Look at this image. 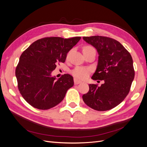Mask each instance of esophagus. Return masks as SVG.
<instances>
[{"label":"esophagus","mask_w":147,"mask_h":147,"mask_svg":"<svg viewBox=\"0 0 147 147\" xmlns=\"http://www.w3.org/2000/svg\"><path fill=\"white\" fill-rule=\"evenodd\" d=\"M74 83H75V84H80V83H82V82H81V81L78 80H77V78H75L74 79Z\"/></svg>","instance_id":"1"}]
</instances>
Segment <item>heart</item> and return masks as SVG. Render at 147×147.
<instances>
[{
	"instance_id": "heart-1",
	"label": "heart",
	"mask_w": 147,
	"mask_h": 147,
	"mask_svg": "<svg viewBox=\"0 0 147 147\" xmlns=\"http://www.w3.org/2000/svg\"><path fill=\"white\" fill-rule=\"evenodd\" d=\"M94 48L92 47L90 45L84 46L83 48V52H85L91 49ZM91 69L89 67L84 66H77L74 69L70 71V74L77 79H85L91 72Z\"/></svg>"
}]
</instances>
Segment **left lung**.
Returning <instances> with one entry per match:
<instances>
[{"mask_svg":"<svg viewBox=\"0 0 147 147\" xmlns=\"http://www.w3.org/2000/svg\"><path fill=\"white\" fill-rule=\"evenodd\" d=\"M83 39L95 47L99 54L97 67L91 78L104 80L100 86L97 84H89L90 90L83 95V100L95 110L112 109L129 92L135 75L132 56L113 38L95 35L83 37Z\"/></svg>","mask_w":147,"mask_h":147,"instance_id":"8db88e82","label":"left lung"}]
</instances>
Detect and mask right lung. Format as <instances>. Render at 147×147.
<instances>
[{
	"label": "right lung",
	"mask_w": 147,
	"mask_h": 147,
	"mask_svg": "<svg viewBox=\"0 0 147 147\" xmlns=\"http://www.w3.org/2000/svg\"><path fill=\"white\" fill-rule=\"evenodd\" d=\"M80 38H42L22 53L15 75L21 96L31 106L48 110L64 99L67 91L74 86L73 77L64 74L56 80L51 72L57 63H64L67 53Z\"/></svg>",
	"instance_id": "add662e5"
}]
</instances>
